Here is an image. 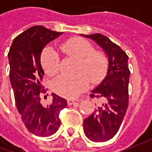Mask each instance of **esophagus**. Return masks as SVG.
<instances>
[{
	"instance_id": "obj_1",
	"label": "esophagus",
	"mask_w": 152,
	"mask_h": 152,
	"mask_svg": "<svg viewBox=\"0 0 152 152\" xmlns=\"http://www.w3.org/2000/svg\"><path fill=\"white\" fill-rule=\"evenodd\" d=\"M74 103H77V104H78V102H76L74 100H73V99H67V105L71 106V105H73Z\"/></svg>"
}]
</instances>
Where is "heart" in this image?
Here are the masks:
<instances>
[{"instance_id": "1", "label": "heart", "mask_w": 152, "mask_h": 152, "mask_svg": "<svg viewBox=\"0 0 152 152\" xmlns=\"http://www.w3.org/2000/svg\"><path fill=\"white\" fill-rule=\"evenodd\" d=\"M65 56L77 60L73 76L60 75L52 82L53 91L61 96L73 98L85 91L90 85L101 82L107 74L109 59L105 52L96 50L94 45L80 37L67 39L60 45ZM41 65L45 73L53 76L60 70V57L54 49L46 47L41 54Z\"/></svg>"}]
</instances>
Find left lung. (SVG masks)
Segmentation results:
<instances>
[{"label":"left lung","mask_w":152,"mask_h":152,"mask_svg":"<svg viewBox=\"0 0 152 152\" xmlns=\"http://www.w3.org/2000/svg\"><path fill=\"white\" fill-rule=\"evenodd\" d=\"M101 45L109 59L106 78L91 96L101 101L95 112L84 120L86 137L95 142H105L118 133L129 106V81L130 71L129 56L119 45L101 34L84 35Z\"/></svg>","instance_id":"left-lung-1"}]
</instances>
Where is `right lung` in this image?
<instances>
[{
  "label": "right lung",
  "mask_w": 152,
  "mask_h": 152,
  "mask_svg": "<svg viewBox=\"0 0 152 152\" xmlns=\"http://www.w3.org/2000/svg\"><path fill=\"white\" fill-rule=\"evenodd\" d=\"M61 34L44 26H33L13 39L8 52L9 76L17 109L27 129L42 137L58 130L59 113L67 105L64 98L56 94H51L52 100L47 106L42 104L40 97L46 92L41 85L44 71L40 54L46 45Z\"/></svg>",
  "instance_id": "1"
}]
</instances>
